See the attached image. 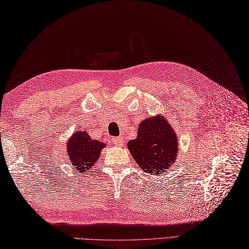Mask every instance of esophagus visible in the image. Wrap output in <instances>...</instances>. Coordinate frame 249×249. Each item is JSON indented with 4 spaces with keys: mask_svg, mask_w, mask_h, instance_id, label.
Listing matches in <instances>:
<instances>
[{
    "mask_svg": "<svg viewBox=\"0 0 249 249\" xmlns=\"http://www.w3.org/2000/svg\"><path fill=\"white\" fill-rule=\"evenodd\" d=\"M113 142L115 145H123L124 138L123 137H115V138H113Z\"/></svg>",
    "mask_w": 249,
    "mask_h": 249,
    "instance_id": "1",
    "label": "esophagus"
}]
</instances>
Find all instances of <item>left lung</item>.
I'll return each mask as SVG.
<instances>
[{
  "label": "left lung",
  "mask_w": 249,
  "mask_h": 249,
  "mask_svg": "<svg viewBox=\"0 0 249 249\" xmlns=\"http://www.w3.org/2000/svg\"><path fill=\"white\" fill-rule=\"evenodd\" d=\"M128 148L144 172L160 175L175 161L178 139L165 118L154 116L142 121L137 138L128 142Z\"/></svg>",
  "instance_id": "obj_1"
}]
</instances>
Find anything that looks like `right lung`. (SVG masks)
<instances>
[{
  "mask_svg": "<svg viewBox=\"0 0 249 249\" xmlns=\"http://www.w3.org/2000/svg\"><path fill=\"white\" fill-rule=\"evenodd\" d=\"M106 147L104 142L94 141L87 132H76L68 142V154L71 163L78 171H89L98 160L101 150Z\"/></svg>",
  "mask_w": 249,
  "mask_h": 249,
  "instance_id": "add662e5",
  "label": "right lung"
}]
</instances>
